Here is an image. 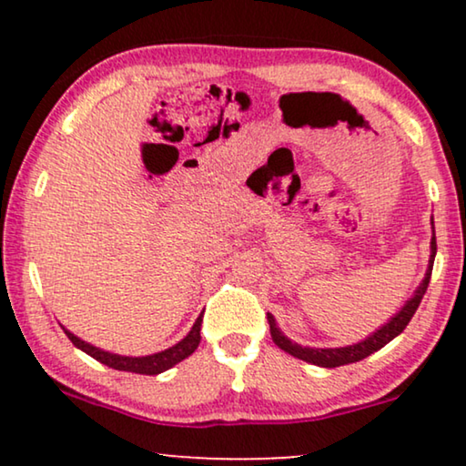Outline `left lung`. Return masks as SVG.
Segmentation results:
<instances>
[{"label": "left lung", "mask_w": 466, "mask_h": 466, "mask_svg": "<svg viewBox=\"0 0 466 466\" xmlns=\"http://www.w3.org/2000/svg\"><path fill=\"white\" fill-rule=\"evenodd\" d=\"M435 254H437V239H435V227H432V239H431V258H429V269H426V276L422 279V284L418 286L413 297L407 301L403 308H400L399 314H394L390 320H388L384 327H380L373 335H369L367 339H362L359 343H352V346L346 348H308V346H299V343L290 341L282 330L278 329L276 318L271 314H267V320H269V330H271V339L278 348H282L284 352H289L295 359H301L305 362H311V365L318 367H341V365H350V362H359L367 356H371L373 352H378L380 348H384L388 341H392L394 337L400 335L405 330L407 324L416 314L420 301H422L426 289H429L431 282V273H432V263H435Z\"/></svg>", "instance_id": "left-lung-1"}]
</instances>
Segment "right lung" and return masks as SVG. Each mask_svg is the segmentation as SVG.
I'll list each match as a JSON object with an SVG mask.
<instances>
[{"instance_id": "right-lung-1", "label": "right lung", "mask_w": 466, "mask_h": 466, "mask_svg": "<svg viewBox=\"0 0 466 466\" xmlns=\"http://www.w3.org/2000/svg\"><path fill=\"white\" fill-rule=\"evenodd\" d=\"M201 320H203L201 316L197 318V322L193 324V329H190V333L184 337L182 341H177L176 346L163 350V352L150 354V356H120V354L106 352V350H99V348L91 346V343L82 341L80 337L69 333L67 329H63V330H66L69 341H72L76 348L82 350V352H86L88 356H93V359L99 360L101 365L116 369V371H129V373H139V375H158V373L167 371V369H171L174 365H177V362H182L184 359H188V356L195 352L197 346H199V341H201Z\"/></svg>"}]
</instances>
